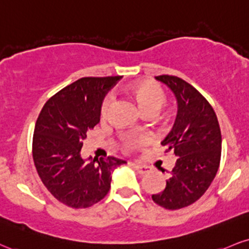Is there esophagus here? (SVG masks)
Segmentation results:
<instances>
[{"label":"esophagus","mask_w":249,"mask_h":249,"mask_svg":"<svg viewBox=\"0 0 249 249\" xmlns=\"http://www.w3.org/2000/svg\"><path fill=\"white\" fill-rule=\"evenodd\" d=\"M133 166L139 174H146L148 172V167L147 166H143V164H139V163H134Z\"/></svg>","instance_id":"esophagus-1"}]
</instances>
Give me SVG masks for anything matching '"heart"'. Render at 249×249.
I'll return each instance as SVG.
<instances>
[{
    "label": "heart",
    "mask_w": 249,
    "mask_h": 249,
    "mask_svg": "<svg viewBox=\"0 0 249 249\" xmlns=\"http://www.w3.org/2000/svg\"><path fill=\"white\" fill-rule=\"evenodd\" d=\"M125 92L137 104V107H139L140 112L143 116H153L155 112H158L161 109V107L166 102V96H164L162 89L155 83L149 82V81L134 82L132 85L126 87ZM109 104V98L104 100L103 103H102V116L106 115Z\"/></svg>",
    "instance_id": "b5f03b06"
}]
</instances>
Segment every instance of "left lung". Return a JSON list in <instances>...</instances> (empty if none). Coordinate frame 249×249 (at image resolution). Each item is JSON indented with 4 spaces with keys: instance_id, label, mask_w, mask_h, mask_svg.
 Returning a JSON list of instances; mask_svg holds the SVG:
<instances>
[{
    "instance_id": "1",
    "label": "left lung",
    "mask_w": 249,
    "mask_h": 249,
    "mask_svg": "<svg viewBox=\"0 0 249 249\" xmlns=\"http://www.w3.org/2000/svg\"><path fill=\"white\" fill-rule=\"evenodd\" d=\"M155 79L178 101L174 126L161 142L178 160L164 189L152 195V199L164 209L178 210L199 199L213 181L220 162V127L212 107L193 86L178 76Z\"/></svg>"
}]
</instances>
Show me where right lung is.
<instances>
[{
  "mask_svg": "<svg viewBox=\"0 0 249 249\" xmlns=\"http://www.w3.org/2000/svg\"><path fill=\"white\" fill-rule=\"evenodd\" d=\"M121 76L82 77L51 97L36 123L32 154L45 187L59 202L85 209L106 197L122 159L82 158L89 130L98 124L104 96Z\"/></svg>",
  "mask_w": 249,
  "mask_h": 249,
  "instance_id": "add662e5",
  "label": "right lung"
}]
</instances>
